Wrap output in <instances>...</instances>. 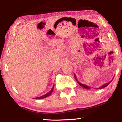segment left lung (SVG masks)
Here are the masks:
<instances>
[{"instance_id": "1", "label": "left lung", "mask_w": 122, "mask_h": 122, "mask_svg": "<svg viewBox=\"0 0 122 122\" xmlns=\"http://www.w3.org/2000/svg\"><path fill=\"white\" fill-rule=\"evenodd\" d=\"M74 76H75V79L76 80V81H77V82H78V84H79L80 85V86H81L82 87H83L84 88H85V89H91V87H89V86H88V85H85V84H81V83H80V82L79 81L77 80V77H76V75H75V74H74ZM113 79H114V78H113ZM113 79H112V80H111L110 82H107V83H106V84H103V85H102V86H100V87H99V88H97V89H102V88H105V87H106V86H108V85H109V84L112 81V80H113Z\"/></svg>"}]
</instances>
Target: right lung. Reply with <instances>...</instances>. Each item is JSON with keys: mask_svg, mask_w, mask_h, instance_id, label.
Masks as SVG:
<instances>
[{"mask_svg": "<svg viewBox=\"0 0 122 122\" xmlns=\"http://www.w3.org/2000/svg\"><path fill=\"white\" fill-rule=\"evenodd\" d=\"M54 85H53V88H51V90H50V91L48 92V93H46L45 95H42V96H40V97H36V98H35V99H44V98H46V97H47V96H50V95L51 94V93H52V92H53V89H54Z\"/></svg>", "mask_w": 122, "mask_h": 122, "instance_id": "right-lung-1", "label": "right lung"}]
</instances>
